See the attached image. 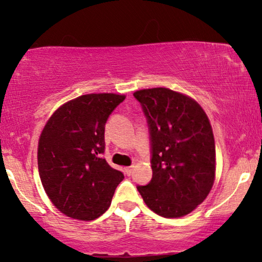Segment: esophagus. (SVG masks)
Returning <instances> with one entry per match:
<instances>
[{
	"label": "esophagus",
	"instance_id": "1",
	"mask_svg": "<svg viewBox=\"0 0 262 262\" xmlns=\"http://www.w3.org/2000/svg\"><path fill=\"white\" fill-rule=\"evenodd\" d=\"M125 173H126L127 175H131L132 173H134V166L125 168Z\"/></svg>",
	"mask_w": 262,
	"mask_h": 262
}]
</instances>
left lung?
<instances>
[{
  "label": "left lung",
  "mask_w": 262,
  "mask_h": 262,
  "mask_svg": "<svg viewBox=\"0 0 262 262\" xmlns=\"http://www.w3.org/2000/svg\"><path fill=\"white\" fill-rule=\"evenodd\" d=\"M148 119L152 179L138 186L146 206L166 218L191 213L212 188L216 148L212 126L191 96L157 87L134 93Z\"/></svg>",
  "instance_id": "1"
}]
</instances>
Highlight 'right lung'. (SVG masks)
Here are the masks:
<instances>
[{
    "label": "right lung",
    "instance_id": "right-lung-1",
    "mask_svg": "<svg viewBox=\"0 0 262 262\" xmlns=\"http://www.w3.org/2000/svg\"><path fill=\"white\" fill-rule=\"evenodd\" d=\"M126 96L85 94L57 108L38 142V169L51 203L66 216L93 221L105 213L121 171L102 159L105 124Z\"/></svg>",
    "mask_w": 262,
    "mask_h": 262
}]
</instances>
